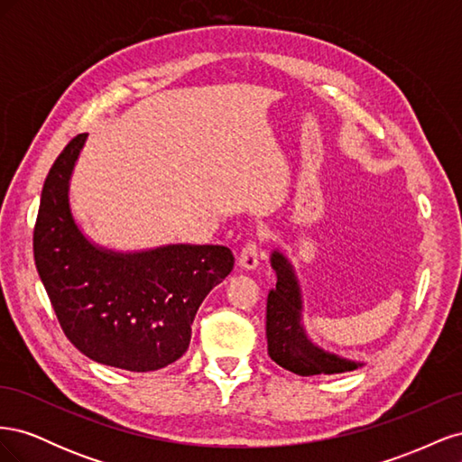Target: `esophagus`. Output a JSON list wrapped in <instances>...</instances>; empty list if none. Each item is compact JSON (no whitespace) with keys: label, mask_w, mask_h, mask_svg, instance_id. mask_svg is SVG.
<instances>
[{"label":"esophagus","mask_w":462,"mask_h":462,"mask_svg":"<svg viewBox=\"0 0 462 462\" xmlns=\"http://www.w3.org/2000/svg\"><path fill=\"white\" fill-rule=\"evenodd\" d=\"M258 263H260V248H258L256 243L248 241V243L243 246V250H241L239 265H241L243 270H246V272H253V270L258 268Z\"/></svg>","instance_id":"34e87169"}]
</instances>
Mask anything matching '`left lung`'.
<instances>
[{
  "label": "left lung",
  "instance_id": "1",
  "mask_svg": "<svg viewBox=\"0 0 462 462\" xmlns=\"http://www.w3.org/2000/svg\"><path fill=\"white\" fill-rule=\"evenodd\" d=\"M270 262L277 277L275 287L268 292L265 314V337L272 360L299 375H331L365 366L366 362L329 353L310 339L302 321L304 300L295 265L279 248L272 250Z\"/></svg>",
  "mask_w": 462,
  "mask_h": 462
}]
</instances>
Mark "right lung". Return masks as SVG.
<instances>
[{"instance_id":"obj_1","label":"right lung","mask_w":462,"mask_h":462,"mask_svg":"<svg viewBox=\"0 0 462 462\" xmlns=\"http://www.w3.org/2000/svg\"><path fill=\"white\" fill-rule=\"evenodd\" d=\"M87 136L65 146L42 189L36 270L67 339L82 355L129 372L160 370L187 353L194 316L235 258L221 245L116 250L94 243L69 197Z\"/></svg>"}]
</instances>
